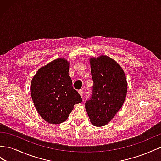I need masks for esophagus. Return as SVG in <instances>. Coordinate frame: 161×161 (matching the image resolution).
<instances>
[{"instance_id":"obj_1","label":"esophagus","mask_w":161,"mask_h":161,"mask_svg":"<svg viewBox=\"0 0 161 161\" xmlns=\"http://www.w3.org/2000/svg\"><path fill=\"white\" fill-rule=\"evenodd\" d=\"M78 93L80 94V95L81 96V97L83 98V96H84V91L82 90H78Z\"/></svg>"}]
</instances>
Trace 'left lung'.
<instances>
[{
	"label": "left lung",
	"instance_id": "1",
	"mask_svg": "<svg viewBox=\"0 0 161 161\" xmlns=\"http://www.w3.org/2000/svg\"><path fill=\"white\" fill-rule=\"evenodd\" d=\"M92 94L85 107L91 123L104 126L121 108L127 91L125 73L111 57L101 55L90 59Z\"/></svg>",
	"mask_w": 161,
	"mask_h": 161
}]
</instances>
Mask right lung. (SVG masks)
I'll use <instances>...</instances> for the list:
<instances>
[{
    "instance_id": "obj_1",
    "label": "right lung",
    "mask_w": 161,
    "mask_h": 161,
    "mask_svg": "<svg viewBox=\"0 0 161 161\" xmlns=\"http://www.w3.org/2000/svg\"><path fill=\"white\" fill-rule=\"evenodd\" d=\"M69 62L59 58L40 68L32 78L31 96L38 113L51 124L65 121L73 106L82 99L73 88Z\"/></svg>"
}]
</instances>
